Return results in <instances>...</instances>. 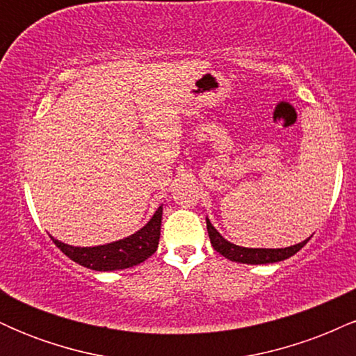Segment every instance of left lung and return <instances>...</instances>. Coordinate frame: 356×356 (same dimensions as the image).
<instances>
[{"label":"left lung","instance_id":"obj_1","mask_svg":"<svg viewBox=\"0 0 356 356\" xmlns=\"http://www.w3.org/2000/svg\"><path fill=\"white\" fill-rule=\"evenodd\" d=\"M207 224V232H209V239L212 248L227 257L229 261H236V263L243 264H271V263H280V261L288 259V257L295 256L301 248L308 243V239L301 241V243L295 244V246L289 248H277V249H266V248H243L236 246V244L229 243L227 239H224L222 236L219 234V231L216 229L211 224V220L206 218Z\"/></svg>","mask_w":356,"mask_h":356}]
</instances>
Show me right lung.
<instances>
[{"label":"right lung","mask_w":356,"mask_h":356,"mask_svg":"<svg viewBox=\"0 0 356 356\" xmlns=\"http://www.w3.org/2000/svg\"><path fill=\"white\" fill-rule=\"evenodd\" d=\"M161 222L162 206L155 211L152 219L142 229L124 239L102 244V246H70V244L55 239L51 234L50 238L63 254L79 263L80 266L93 269V271H118V269H127L144 263L147 257L157 251L159 238H161Z\"/></svg>","instance_id":"add662e5"}]
</instances>
